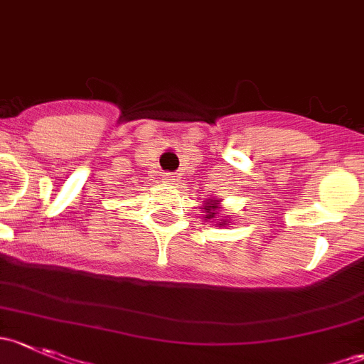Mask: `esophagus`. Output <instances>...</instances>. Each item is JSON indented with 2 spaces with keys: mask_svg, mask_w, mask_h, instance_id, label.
Listing matches in <instances>:
<instances>
[{
  "mask_svg": "<svg viewBox=\"0 0 364 364\" xmlns=\"http://www.w3.org/2000/svg\"><path fill=\"white\" fill-rule=\"evenodd\" d=\"M164 179H165V183H176V176L172 174V172H165V176H164Z\"/></svg>",
  "mask_w": 364,
  "mask_h": 364,
  "instance_id": "esophagus-1",
  "label": "esophagus"
}]
</instances>
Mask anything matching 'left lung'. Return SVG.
Instances as JSON below:
<instances>
[{"instance_id":"obj_1","label":"left lung","mask_w":364,"mask_h":364,"mask_svg":"<svg viewBox=\"0 0 364 364\" xmlns=\"http://www.w3.org/2000/svg\"><path fill=\"white\" fill-rule=\"evenodd\" d=\"M204 213H205V216L204 218H208V220H211V218H216V216H218V213H220V200H208V203H205V205H204ZM218 225H227L225 222H220Z\"/></svg>"}]
</instances>
